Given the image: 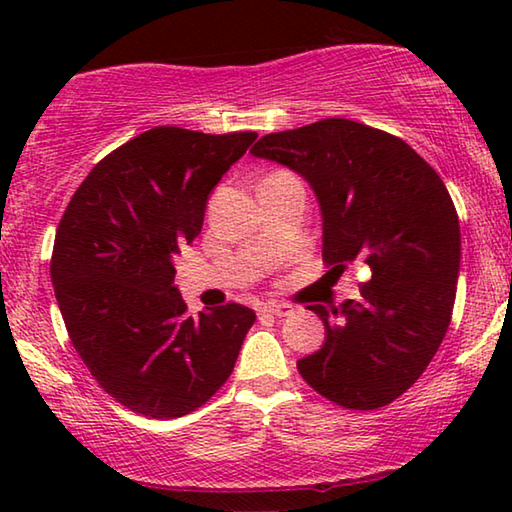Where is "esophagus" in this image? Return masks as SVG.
Masks as SVG:
<instances>
[{"instance_id": "obj_1", "label": "esophagus", "mask_w": 512, "mask_h": 512, "mask_svg": "<svg viewBox=\"0 0 512 512\" xmlns=\"http://www.w3.org/2000/svg\"><path fill=\"white\" fill-rule=\"evenodd\" d=\"M259 311H262V314H268V316L282 318V316H289L293 309L289 305H284V302H268V305L259 307Z\"/></svg>"}]
</instances>
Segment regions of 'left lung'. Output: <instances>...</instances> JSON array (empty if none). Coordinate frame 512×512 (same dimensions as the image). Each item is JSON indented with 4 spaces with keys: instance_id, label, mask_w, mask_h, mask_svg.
<instances>
[{
    "instance_id": "8db88e82",
    "label": "left lung",
    "mask_w": 512,
    "mask_h": 512,
    "mask_svg": "<svg viewBox=\"0 0 512 512\" xmlns=\"http://www.w3.org/2000/svg\"><path fill=\"white\" fill-rule=\"evenodd\" d=\"M250 153L307 180L323 214V259L370 268L361 298L309 305L325 343L302 379L343 409L391 404L418 381L452 320L461 228L447 187L409 144L350 119L264 135Z\"/></svg>"
}]
</instances>
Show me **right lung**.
Returning a JSON list of instances; mask_svg holds the SVG:
<instances>
[{
	"label": "right lung",
	"mask_w": 512,
	"mask_h": 512,
	"mask_svg": "<svg viewBox=\"0 0 512 512\" xmlns=\"http://www.w3.org/2000/svg\"><path fill=\"white\" fill-rule=\"evenodd\" d=\"M257 133L155 126L108 153L58 223L51 282L72 345L119 404L183 418L232 375L255 311L187 316L173 255L192 244L216 183Z\"/></svg>",
	"instance_id": "1"
}]
</instances>
